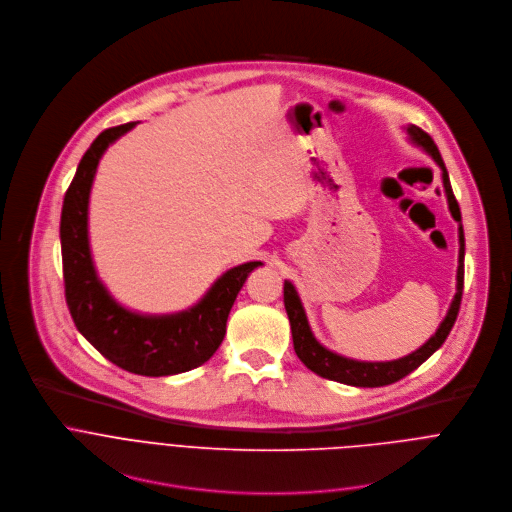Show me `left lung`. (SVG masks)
I'll return each instance as SVG.
<instances>
[{
  "mask_svg": "<svg viewBox=\"0 0 512 512\" xmlns=\"http://www.w3.org/2000/svg\"><path fill=\"white\" fill-rule=\"evenodd\" d=\"M407 133L411 137V141L415 145H419L421 150H425L435 164L442 168V180H444V188H446V196H448V206L450 212L454 216V221L460 225L458 229V237H460V257H458V283H456V296L452 300V306L444 318V322L440 324V328L435 330V334L415 352L399 358V360H389V362H360V360H352L346 356H340L328 348H324L312 334L304 306L300 302V296L296 287L291 285L289 281L283 283V304H285V312L291 324V338H294V348L296 354L300 356V360L306 364L310 371H314L316 375L330 379V381H338L344 385H352V387H385L391 383L401 381L403 377H407L411 371H415L419 364H423L437 348H440L450 330L454 328V322L458 318L460 312V304H462V289H464V229H462V214H460V206L458 200L452 192V184H450V176L446 170V164L440 156V150L433 143V139L429 137V133H425L423 129H419L417 125H409Z\"/></svg>",
  "mask_w": 512,
  "mask_h": 512,
  "instance_id": "1",
  "label": "left lung"
}]
</instances>
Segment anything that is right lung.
<instances>
[{
    "mask_svg": "<svg viewBox=\"0 0 512 512\" xmlns=\"http://www.w3.org/2000/svg\"><path fill=\"white\" fill-rule=\"evenodd\" d=\"M125 123L105 129L85 152L62 204L60 245L64 296L77 330L113 364L143 377H168L204 364L221 346L227 318L247 275L263 265L249 261L229 269L190 310L143 316L119 306L97 277L89 247V196L101 156L133 129Z\"/></svg>",
    "mask_w": 512,
    "mask_h": 512,
    "instance_id": "obj_1",
    "label": "right lung"
}]
</instances>
